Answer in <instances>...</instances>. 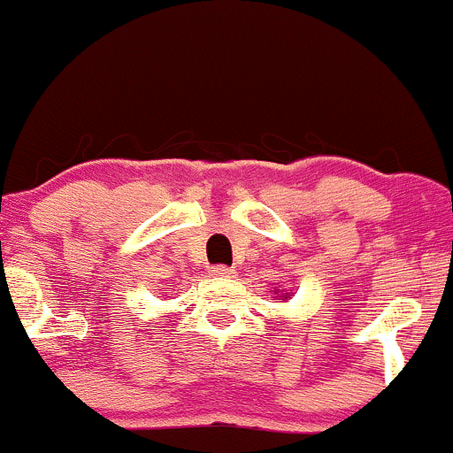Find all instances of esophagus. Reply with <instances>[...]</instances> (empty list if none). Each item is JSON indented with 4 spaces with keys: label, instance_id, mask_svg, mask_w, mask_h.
I'll return each instance as SVG.
<instances>
[{
    "label": "esophagus",
    "instance_id": "1",
    "mask_svg": "<svg viewBox=\"0 0 453 453\" xmlns=\"http://www.w3.org/2000/svg\"><path fill=\"white\" fill-rule=\"evenodd\" d=\"M208 273L214 275V278H230V275H234V269H230V266L226 265H214L211 266V271Z\"/></svg>",
    "mask_w": 453,
    "mask_h": 453
}]
</instances>
